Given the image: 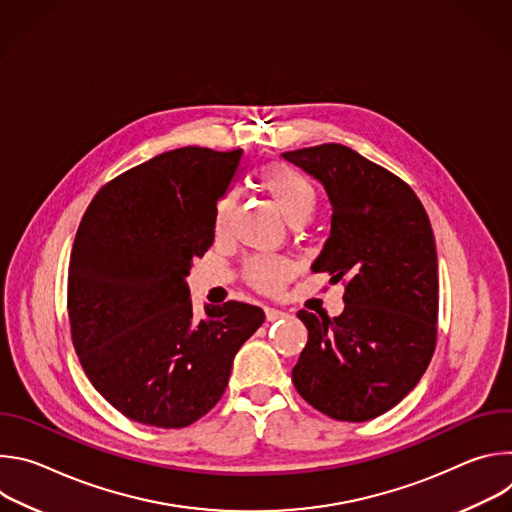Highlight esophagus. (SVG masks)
Listing matches in <instances>:
<instances>
[{"mask_svg":"<svg viewBox=\"0 0 512 512\" xmlns=\"http://www.w3.org/2000/svg\"><path fill=\"white\" fill-rule=\"evenodd\" d=\"M265 316H267V320H269V322H275V320H279V318L287 316V312L277 310V308H265Z\"/></svg>","mask_w":512,"mask_h":512,"instance_id":"34e87169","label":"esophagus"}]
</instances>
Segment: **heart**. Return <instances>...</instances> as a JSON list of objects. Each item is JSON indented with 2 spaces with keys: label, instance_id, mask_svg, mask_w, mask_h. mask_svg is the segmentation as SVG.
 I'll list each match as a JSON object with an SVG mask.
<instances>
[{
  "label": "heart",
  "instance_id": "1",
  "mask_svg": "<svg viewBox=\"0 0 512 512\" xmlns=\"http://www.w3.org/2000/svg\"><path fill=\"white\" fill-rule=\"evenodd\" d=\"M259 186L267 192L273 204L279 208L287 225L291 227H304L310 223L318 208V190L316 186L296 168L285 164H269L259 170L257 174ZM239 194L237 190H229L216 202L214 210V231L221 235L229 229L231 216L237 208ZM291 267L287 261L269 255H257L247 261L245 277L249 285H253L265 294L277 291L285 279L289 277Z\"/></svg>",
  "mask_w": 512,
  "mask_h": 512
}]
</instances>
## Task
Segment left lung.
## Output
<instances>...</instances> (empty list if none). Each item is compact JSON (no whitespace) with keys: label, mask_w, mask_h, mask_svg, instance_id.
Segmentation results:
<instances>
[{"label":"left lung","mask_w":512,"mask_h":512,"mask_svg":"<svg viewBox=\"0 0 512 512\" xmlns=\"http://www.w3.org/2000/svg\"><path fill=\"white\" fill-rule=\"evenodd\" d=\"M322 182L330 237L312 271L346 279L344 312L306 310L308 344L291 371L298 393L338 421H369L423 377L437 340V253L415 192L340 143L281 154Z\"/></svg>","instance_id":"1"}]
</instances>
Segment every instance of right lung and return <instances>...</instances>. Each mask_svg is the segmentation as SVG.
I'll list each match as a JSON object with an SVG mask.
<instances>
[{"label":"right lung","mask_w":512,"mask_h":512,"mask_svg":"<svg viewBox=\"0 0 512 512\" xmlns=\"http://www.w3.org/2000/svg\"><path fill=\"white\" fill-rule=\"evenodd\" d=\"M241 158L196 145L160 154L105 184L79 225L68 265L72 344L93 387L137 423L178 429L206 415L265 320L235 300L194 318L186 283L214 241L216 202Z\"/></svg>","instance_id":"1"}]
</instances>
